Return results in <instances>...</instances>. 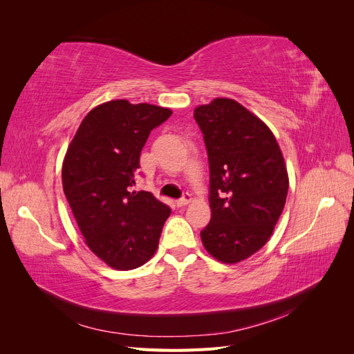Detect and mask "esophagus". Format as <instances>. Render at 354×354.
Wrapping results in <instances>:
<instances>
[{
    "instance_id": "34e87169",
    "label": "esophagus",
    "mask_w": 354,
    "mask_h": 354,
    "mask_svg": "<svg viewBox=\"0 0 354 354\" xmlns=\"http://www.w3.org/2000/svg\"><path fill=\"white\" fill-rule=\"evenodd\" d=\"M190 201H192V195L190 194H185L183 198H180V199L176 201V205L177 207H185V205H187Z\"/></svg>"
}]
</instances>
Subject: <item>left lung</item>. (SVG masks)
Wrapping results in <instances>:
<instances>
[{
	"label": "left lung",
	"instance_id": "8db88e82",
	"mask_svg": "<svg viewBox=\"0 0 354 354\" xmlns=\"http://www.w3.org/2000/svg\"><path fill=\"white\" fill-rule=\"evenodd\" d=\"M194 118L209 162L211 221L205 250L234 264L269 241L285 207L288 173L270 128L232 99L198 106Z\"/></svg>",
	"mask_w": 354,
	"mask_h": 354
}]
</instances>
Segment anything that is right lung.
<instances>
[{
    "label": "right lung",
    "instance_id": "obj_1",
    "mask_svg": "<svg viewBox=\"0 0 354 354\" xmlns=\"http://www.w3.org/2000/svg\"><path fill=\"white\" fill-rule=\"evenodd\" d=\"M155 104L106 102L84 118L63 160V192L88 248L116 270L155 254L171 209L151 192H133L140 152L171 116Z\"/></svg>",
    "mask_w": 354,
    "mask_h": 354
}]
</instances>
